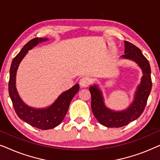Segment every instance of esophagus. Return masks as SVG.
Masks as SVG:
<instances>
[{
  "label": "esophagus",
  "instance_id": "obj_1",
  "mask_svg": "<svg viewBox=\"0 0 160 160\" xmlns=\"http://www.w3.org/2000/svg\"><path fill=\"white\" fill-rule=\"evenodd\" d=\"M91 83V80L90 78L88 77H83L80 79L79 81V84L80 87L82 88H85V87H87Z\"/></svg>",
  "mask_w": 160,
  "mask_h": 160
}]
</instances>
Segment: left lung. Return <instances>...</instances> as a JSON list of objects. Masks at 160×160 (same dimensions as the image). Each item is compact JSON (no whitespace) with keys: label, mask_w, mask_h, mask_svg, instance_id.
<instances>
[{"label":"left lung","mask_w":160,"mask_h":160,"mask_svg":"<svg viewBox=\"0 0 160 160\" xmlns=\"http://www.w3.org/2000/svg\"><path fill=\"white\" fill-rule=\"evenodd\" d=\"M122 58L136 62L143 74L141 84L135 92L133 102L128 108L120 111L111 110L105 105L102 92L98 85L94 84L89 87L91 108L93 114L100 124L107 128H121L137 119L143 112L152 90L151 67L141 49L132 43L124 41V54L122 55Z\"/></svg>","instance_id":"8db88e82"}]
</instances>
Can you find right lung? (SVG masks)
<instances>
[{
	"mask_svg": "<svg viewBox=\"0 0 160 160\" xmlns=\"http://www.w3.org/2000/svg\"><path fill=\"white\" fill-rule=\"evenodd\" d=\"M47 40L48 38H35L24 46L19 53L12 60L8 82V92L17 116L28 124L41 130L54 128L62 122L66 115L71 101L79 90V85L75 84L68 90L63 92L53 104L44 108H35L28 106L19 96L16 88V75L19 63L29 50L39 43Z\"/></svg>",
	"mask_w": 160,
	"mask_h": 160,
	"instance_id": "obj_1",
	"label": "right lung"
}]
</instances>
